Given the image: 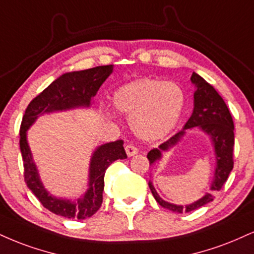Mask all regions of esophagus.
<instances>
[{
    "instance_id": "esophagus-1",
    "label": "esophagus",
    "mask_w": 254,
    "mask_h": 254,
    "mask_svg": "<svg viewBox=\"0 0 254 254\" xmlns=\"http://www.w3.org/2000/svg\"><path fill=\"white\" fill-rule=\"evenodd\" d=\"M125 151H127V156L131 157V156H135V155L138 152V148H137L136 145L133 144H127L125 146Z\"/></svg>"
}]
</instances>
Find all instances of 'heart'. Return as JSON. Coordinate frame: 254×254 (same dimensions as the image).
Wrapping results in <instances>:
<instances>
[{
  "instance_id": "1",
  "label": "heart",
  "mask_w": 254,
  "mask_h": 254,
  "mask_svg": "<svg viewBox=\"0 0 254 254\" xmlns=\"http://www.w3.org/2000/svg\"><path fill=\"white\" fill-rule=\"evenodd\" d=\"M114 104L130 116L137 136L152 140L174 130L183 112L186 94L174 81L143 78L119 87L114 94Z\"/></svg>"
}]
</instances>
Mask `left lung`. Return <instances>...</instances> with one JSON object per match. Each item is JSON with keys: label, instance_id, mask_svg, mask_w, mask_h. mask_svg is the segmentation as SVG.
<instances>
[{"label": "left lung", "instance_id": "8db88e82", "mask_svg": "<svg viewBox=\"0 0 254 254\" xmlns=\"http://www.w3.org/2000/svg\"><path fill=\"white\" fill-rule=\"evenodd\" d=\"M190 80L196 86V91L194 93L193 115L190 116V118L188 119V122L181 131H179L166 142L162 143L157 149H152V150L149 151L148 160L150 163H154L155 161L160 160L162 151H166L170 146L175 145L185 135L186 130L198 127L212 138L215 150L216 168L214 179H213L212 186H210L212 193H207L196 202L187 204V206H177V204L166 202L158 196L152 183L149 182V187H150L155 200L163 208H167L175 213L191 212V210L200 208L206 203L213 201V198H214L213 191L220 190L224 187L225 182L227 181L230 173L234 166V123L230 110L226 105L225 100L218 93V91L204 80L202 77H200L196 73H193Z\"/></svg>", "mask_w": 254, "mask_h": 254}]
</instances>
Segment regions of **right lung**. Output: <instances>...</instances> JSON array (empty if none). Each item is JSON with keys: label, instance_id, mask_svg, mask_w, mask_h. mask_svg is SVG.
Returning a JSON list of instances; mask_svg holds the SVG:
<instances>
[{"label": "right lung", "instance_id": "obj_1", "mask_svg": "<svg viewBox=\"0 0 254 254\" xmlns=\"http://www.w3.org/2000/svg\"><path fill=\"white\" fill-rule=\"evenodd\" d=\"M114 65L98 66L84 71L65 73L54 80L27 106L20 127V149L23 160V176L32 193L42 206L57 215L82 220L92 216L103 202L104 175L112 162L127 158L123 140L106 143L94 151L90 164V182L84 196L77 201L57 198L47 193L30 154L26 132L39 115L79 106H90L91 99L111 74Z\"/></svg>", "mask_w": 254, "mask_h": 254}]
</instances>
